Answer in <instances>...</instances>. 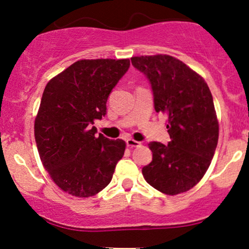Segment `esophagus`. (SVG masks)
Segmentation results:
<instances>
[{
  "label": "esophagus",
  "instance_id": "1",
  "mask_svg": "<svg viewBox=\"0 0 249 249\" xmlns=\"http://www.w3.org/2000/svg\"><path fill=\"white\" fill-rule=\"evenodd\" d=\"M126 145L128 147H138V146H141V142L134 141V139H132V138H128V139H126Z\"/></svg>",
  "mask_w": 249,
  "mask_h": 249
}]
</instances>
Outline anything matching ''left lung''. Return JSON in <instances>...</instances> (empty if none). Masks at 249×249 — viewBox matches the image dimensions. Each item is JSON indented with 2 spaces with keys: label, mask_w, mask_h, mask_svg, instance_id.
<instances>
[{
  "label": "left lung",
  "mask_w": 249,
  "mask_h": 249,
  "mask_svg": "<svg viewBox=\"0 0 249 249\" xmlns=\"http://www.w3.org/2000/svg\"><path fill=\"white\" fill-rule=\"evenodd\" d=\"M132 65L152 85L154 108L167 117L168 145L152 142V161L142 167L151 186L167 196L193 188L210 167L219 139L213 97L205 79L170 55L136 56Z\"/></svg>",
  "instance_id": "1"
}]
</instances>
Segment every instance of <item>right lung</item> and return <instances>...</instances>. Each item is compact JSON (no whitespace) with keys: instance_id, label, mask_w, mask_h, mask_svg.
Instances as JSON below:
<instances>
[{"instance_id":"right-lung-1","label":"right lung","mask_w":249,"mask_h":249,"mask_svg":"<svg viewBox=\"0 0 249 249\" xmlns=\"http://www.w3.org/2000/svg\"><path fill=\"white\" fill-rule=\"evenodd\" d=\"M130 59H79L51 78L35 118L39 158L53 181L78 198L96 196L110 184L125 152L123 139L111 141L92 126L107 113L111 90Z\"/></svg>"}]
</instances>
